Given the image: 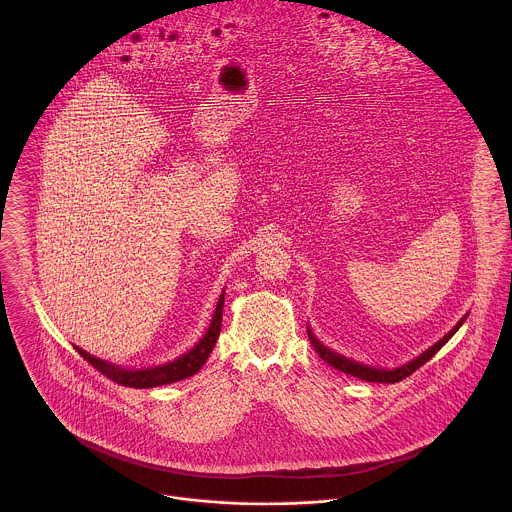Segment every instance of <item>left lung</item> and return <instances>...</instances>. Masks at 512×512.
Here are the masks:
<instances>
[{
    "instance_id": "8db88e82",
    "label": "left lung",
    "mask_w": 512,
    "mask_h": 512,
    "mask_svg": "<svg viewBox=\"0 0 512 512\" xmlns=\"http://www.w3.org/2000/svg\"><path fill=\"white\" fill-rule=\"evenodd\" d=\"M465 318H467V316H465ZM465 318H461V320L455 324L452 332H448L442 340L438 341V343H434L430 349H426L420 357L412 359L410 363H406V365H402V367H398V369H393V371L367 367V365H361V363H357V361H351V359H347V357H343V355H338V353L330 351L326 345H322L320 341L316 340L310 330H308V338H310V343L314 345L316 353H318L328 365H332L334 369H338L341 373L353 375V377L363 379V381H367V383H398V381L406 379L408 375H412L416 369H420L426 361H430V359L448 343V340L454 336L455 332L459 330V326L465 322Z\"/></svg>"
}]
</instances>
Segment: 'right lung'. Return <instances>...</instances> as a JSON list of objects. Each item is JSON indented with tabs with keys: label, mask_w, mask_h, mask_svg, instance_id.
Wrapping results in <instances>:
<instances>
[{
	"label": "right lung",
	"mask_w": 512,
	"mask_h": 512,
	"mask_svg": "<svg viewBox=\"0 0 512 512\" xmlns=\"http://www.w3.org/2000/svg\"><path fill=\"white\" fill-rule=\"evenodd\" d=\"M222 312H224V294L218 300V306H216V312H214V318H212V324H210L206 336L194 345V349H190L182 357L174 359V361L167 363V365H161V367L127 371V369L115 367L112 363H106L102 359L92 357L90 353L82 351L80 347H76V349L94 369H98L102 375H106L108 379H112L117 385L131 387V389H151V387H159V385H169V383H176V381L192 377L206 363L208 355L212 353L216 340H218V336L222 332Z\"/></svg>",
	"instance_id": "obj_1"
}]
</instances>
